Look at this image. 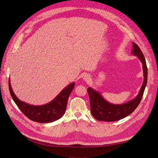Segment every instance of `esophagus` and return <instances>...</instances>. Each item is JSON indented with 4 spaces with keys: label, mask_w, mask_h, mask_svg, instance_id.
I'll return each instance as SVG.
<instances>
[{
    "label": "esophagus",
    "mask_w": 158,
    "mask_h": 158,
    "mask_svg": "<svg viewBox=\"0 0 158 158\" xmlns=\"http://www.w3.org/2000/svg\"><path fill=\"white\" fill-rule=\"evenodd\" d=\"M83 79H84L85 81H89V76H88V74L85 73V74H84V75H83Z\"/></svg>",
    "instance_id": "34e87169"
}]
</instances>
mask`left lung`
I'll use <instances>...</instances> for the list:
<instances>
[{"label":"left lung","instance_id":"1","mask_svg":"<svg viewBox=\"0 0 158 158\" xmlns=\"http://www.w3.org/2000/svg\"><path fill=\"white\" fill-rule=\"evenodd\" d=\"M132 54L136 56L142 63L143 70V82L138 95L132 100L122 104H113L106 101L98 92L92 88H88L89 97L91 113L93 117L99 121L114 122L126 117L133 112L142 100L147 82V67L145 58L139 47L132 43Z\"/></svg>","mask_w":158,"mask_h":158}]
</instances>
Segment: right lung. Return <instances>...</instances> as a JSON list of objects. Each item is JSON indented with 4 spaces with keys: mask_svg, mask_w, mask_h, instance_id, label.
Segmentation results:
<instances>
[{
    "mask_svg": "<svg viewBox=\"0 0 158 158\" xmlns=\"http://www.w3.org/2000/svg\"><path fill=\"white\" fill-rule=\"evenodd\" d=\"M74 86V82L68 85L48 104L42 106H33L19 100L13 92L10 79H9V89L13 100L28 118L38 123L52 122L62 117L65 113L68 99Z\"/></svg>",
    "mask_w": 158,
    "mask_h": 158,
    "instance_id": "1",
    "label": "right lung"
}]
</instances>
